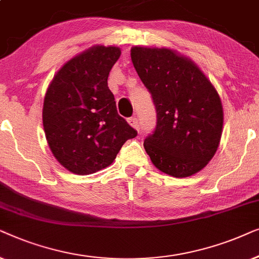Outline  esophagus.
Instances as JSON below:
<instances>
[{
	"label": "esophagus",
	"instance_id": "obj_1",
	"mask_svg": "<svg viewBox=\"0 0 259 259\" xmlns=\"http://www.w3.org/2000/svg\"><path fill=\"white\" fill-rule=\"evenodd\" d=\"M127 123L130 124L133 127H135L136 130L140 129V125H139V119L136 118V117H130L129 119H127Z\"/></svg>",
	"mask_w": 259,
	"mask_h": 259
}]
</instances>
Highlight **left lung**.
Here are the masks:
<instances>
[{"instance_id":"obj_1","label":"left lung","mask_w":259,"mask_h":259,"mask_svg":"<svg viewBox=\"0 0 259 259\" xmlns=\"http://www.w3.org/2000/svg\"><path fill=\"white\" fill-rule=\"evenodd\" d=\"M132 61L156 109V126L143 144L151 162L174 178L198 173L222 139L224 112L214 86L191 59L169 48L135 46Z\"/></svg>"}]
</instances>
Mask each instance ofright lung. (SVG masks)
Returning a JSON list of instances; mask_svg holds the SVG:
<instances>
[{
	"label": "right lung",
	"mask_w": 259,
	"mask_h": 259,
	"mask_svg": "<svg viewBox=\"0 0 259 259\" xmlns=\"http://www.w3.org/2000/svg\"><path fill=\"white\" fill-rule=\"evenodd\" d=\"M120 55L115 46H94L54 75L44 101L42 123L52 154L67 170L88 175L106 168L137 132L117 112L108 86Z\"/></svg>",
	"instance_id": "obj_1"
}]
</instances>
